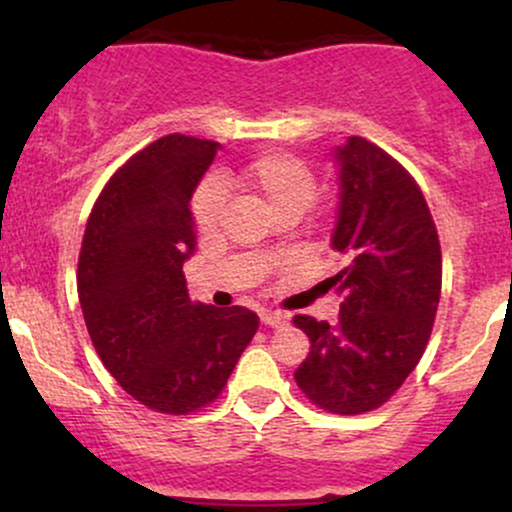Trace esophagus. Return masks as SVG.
<instances>
[{
    "label": "esophagus",
    "instance_id": "34e87169",
    "mask_svg": "<svg viewBox=\"0 0 512 512\" xmlns=\"http://www.w3.org/2000/svg\"><path fill=\"white\" fill-rule=\"evenodd\" d=\"M260 320H262V325H267V327H284L286 322H289V315L279 313V310H262Z\"/></svg>",
    "mask_w": 512,
    "mask_h": 512
}]
</instances>
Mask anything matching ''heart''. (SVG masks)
I'll list each match as a JSON object with an SVG mask.
<instances>
[{
  "mask_svg": "<svg viewBox=\"0 0 512 512\" xmlns=\"http://www.w3.org/2000/svg\"><path fill=\"white\" fill-rule=\"evenodd\" d=\"M238 182L248 187L252 195L272 211L279 214L301 216L315 199V173L298 156L274 154L257 156L238 173ZM226 195L216 180H204L192 197V219L202 233H211L221 223Z\"/></svg>",
  "mask_w": 512,
  "mask_h": 512,
  "instance_id": "heart-1",
  "label": "heart"
}]
</instances>
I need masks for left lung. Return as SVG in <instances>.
Here are the masks:
<instances>
[{"mask_svg": "<svg viewBox=\"0 0 512 512\" xmlns=\"http://www.w3.org/2000/svg\"><path fill=\"white\" fill-rule=\"evenodd\" d=\"M339 207L332 250L344 269L337 325L296 315L310 354L293 378L332 414H363L385 404L416 368L440 301L443 260L436 223L419 185L392 156L363 137L332 151Z\"/></svg>", "mask_w": 512, "mask_h": 512, "instance_id": "obj_1", "label": "left lung"}]
</instances>
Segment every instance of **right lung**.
<instances>
[{
    "label": "right lung",
    "mask_w": 512,
    "mask_h": 512,
    "mask_svg": "<svg viewBox=\"0 0 512 512\" xmlns=\"http://www.w3.org/2000/svg\"><path fill=\"white\" fill-rule=\"evenodd\" d=\"M221 144L168 134L122 166L88 216L79 303L103 366L144 407L190 414L221 395L257 315L192 303L190 199Z\"/></svg>",
    "instance_id": "1"
}]
</instances>
